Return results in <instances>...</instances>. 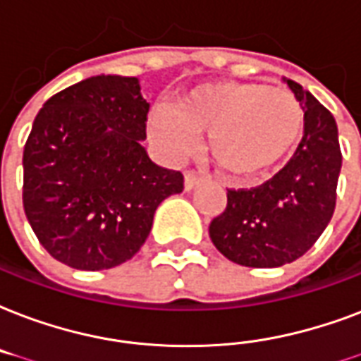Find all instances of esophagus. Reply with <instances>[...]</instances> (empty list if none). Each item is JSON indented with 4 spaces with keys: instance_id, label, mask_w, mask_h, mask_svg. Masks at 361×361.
Here are the masks:
<instances>
[{
    "instance_id": "34e87169",
    "label": "esophagus",
    "mask_w": 361,
    "mask_h": 361,
    "mask_svg": "<svg viewBox=\"0 0 361 361\" xmlns=\"http://www.w3.org/2000/svg\"><path fill=\"white\" fill-rule=\"evenodd\" d=\"M201 175L200 173H195V171H186L184 173V188L186 190H192L194 186H197V184L201 183Z\"/></svg>"
}]
</instances>
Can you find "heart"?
Returning a JSON list of instances; mask_svg holds the SVG:
<instances>
[{"label":"heart","mask_w":361,"mask_h":361,"mask_svg":"<svg viewBox=\"0 0 361 361\" xmlns=\"http://www.w3.org/2000/svg\"><path fill=\"white\" fill-rule=\"evenodd\" d=\"M305 113L294 94L259 82H207L183 94L173 111L156 107L149 131L173 154L207 133V150L222 169L259 173L282 160L300 141Z\"/></svg>","instance_id":"b5f03b06"}]
</instances>
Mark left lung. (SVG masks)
<instances>
[{"mask_svg": "<svg viewBox=\"0 0 361 361\" xmlns=\"http://www.w3.org/2000/svg\"><path fill=\"white\" fill-rule=\"evenodd\" d=\"M305 109V133L275 177L230 188L209 235L226 258L245 267H281L301 258L334 216L341 154L337 124L303 86L286 80Z\"/></svg>", "mask_w": 361, "mask_h": 361, "instance_id": "left-lung-1", "label": "left lung"}]
</instances>
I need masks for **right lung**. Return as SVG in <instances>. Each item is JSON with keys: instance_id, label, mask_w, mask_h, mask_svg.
Segmentation results:
<instances>
[{"instance_id": "add662e5", "label": "right lung", "mask_w": 361, "mask_h": 361, "mask_svg": "<svg viewBox=\"0 0 361 361\" xmlns=\"http://www.w3.org/2000/svg\"><path fill=\"white\" fill-rule=\"evenodd\" d=\"M149 103L135 77L97 75L58 92L24 145L22 203L47 252L73 269H111L135 256L180 171L150 160Z\"/></svg>"}]
</instances>
